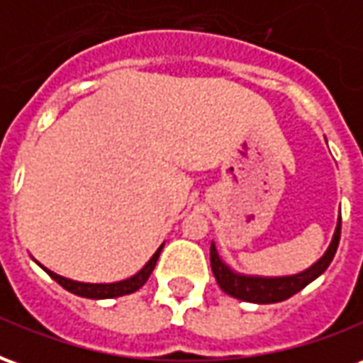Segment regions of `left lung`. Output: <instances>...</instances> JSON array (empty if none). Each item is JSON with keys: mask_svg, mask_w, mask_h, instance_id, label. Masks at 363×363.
Here are the masks:
<instances>
[{"mask_svg": "<svg viewBox=\"0 0 363 363\" xmlns=\"http://www.w3.org/2000/svg\"><path fill=\"white\" fill-rule=\"evenodd\" d=\"M340 225L342 220L338 216V223H336L335 235L333 241L328 245L325 255L320 257L315 264L305 268L303 272L291 274V276H276V278H262V276H245L239 274L220 259L216 245L212 243L210 247V262H212V272L216 280L220 284V288L228 294V296L241 299V301H249V303H278L288 297L296 296L297 291L311 284L315 278H319L320 274L325 272L328 264L335 259V252L338 249V241H340Z\"/></svg>", "mask_w": 363, "mask_h": 363, "instance_id": "8db88e82", "label": "left lung"}]
</instances>
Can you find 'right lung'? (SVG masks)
Returning a JSON list of instances; mask_svg holds the SVG:
<instances>
[{"label": "right lung", "instance_id": "right-lung-1", "mask_svg": "<svg viewBox=\"0 0 363 363\" xmlns=\"http://www.w3.org/2000/svg\"><path fill=\"white\" fill-rule=\"evenodd\" d=\"M165 245V243H163ZM163 245L159 247L155 255L147 260V264L140 270L138 274H134L132 278H126V280H120V281H112V284H85V281H75L69 280V278H64V276H60V274L52 272L48 268H44L43 264L40 267L46 270V272L50 274L52 280H56L64 289L67 291H72L75 296L79 297H89V299H111V297H120V296H128V294H134L135 289H140L147 281V278L153 272V268L157 264L159 255H161V249H163Z\"/></svg>", "mask_w": 363, "mask_h": 363}]
</instances>
